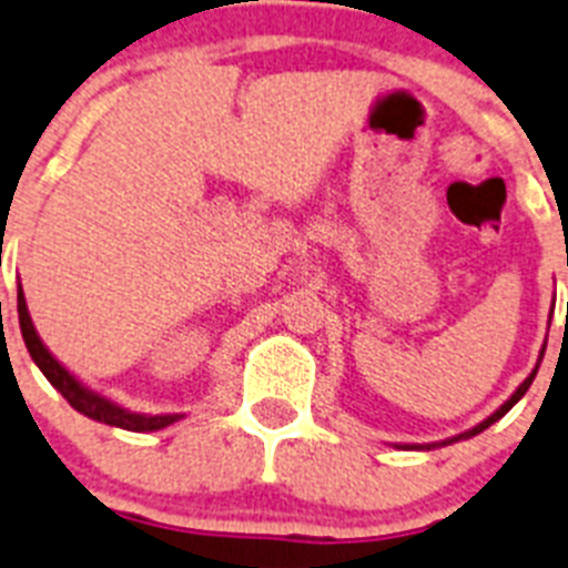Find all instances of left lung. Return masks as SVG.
Listing matches in <instances>:
<instances>
[{"instance_id":"left-lung-1","label":"left lung","mask_w":568,"mask_h":568,"mask_svg":"<svg viewBox=\"0 0 568 568\" xmlns=\"http://www.w3.org/2000/svg\"><path fill=\"white\" fill-rule=\"evenodd\" d=\"M566 312H568V306H566ZM535 375H537V369H535V373H531V375H528V378H526V381H523V384H519V389H517V393H514V395H511V398H508V402H505V404H503V407H499V409H497V413H494V416H490V418H485V422H483V424H479V427H474V430H470V433H468V436H476V433H483V430H485V427H490V424L497 422V418H503V416H505V413H508V409H511V407H514V404H517V402H519V398H523V395H526V389H528V387H531V381H535Z\"/></svg>"}]
</instances>
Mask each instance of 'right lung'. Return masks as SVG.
<instances>
[{"label": "right lung", "mask_w": 568, "mask_h": 568, "mask_svg": "<svg viewBox=\"0 0 568 568\" xmlns=\"http://www.w3.org/2000/svg\"><path fill=\"white\" fill-rule=\"evenodd\" d=\"M17 312H19V328H22V341H26L28 352H31L33 364L40 366L42 375L60 389L65 402L71 404L74 409H80L83 416L94 418V422H103V424H112V427H123V430H135V433H146V430H161L166 424L179 422V416H138V413H126V409L114 407L112 402L106 398H100V395L89 393V389L74 381V375H69V369L57 364L51 352L42 346V341L37 337L33 332V323L28 317V306H26V297H22V288L17 294Z\"/></svg>", "instance_id": "1"}]
</instances>
